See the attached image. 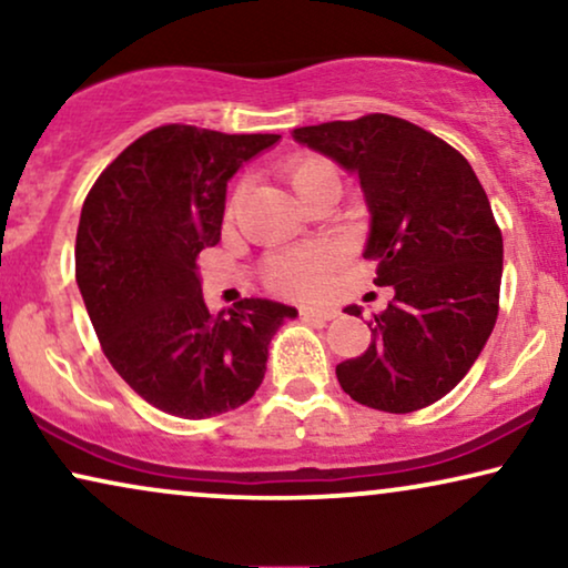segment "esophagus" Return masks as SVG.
<instances>
[{
	"label": "esophagus",
	"instance_id": "1",
	"mask_svg": "<svg viewBox=\"0 0 568 568\" xmlns=\"http://www.w3.org/2000/svg\"><path fill=\"white\" fill-rule=\"evenodd\" d=\"M300 315H302V321H307V323H325V321H333L338 313L333 307L305 305V307H300Z\"/></svg>",
	"mask_w": 568,
	"mask_h": 568
}]
</instances>
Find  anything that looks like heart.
Here are the masks:
<instances>
[{"mask_svg":"<svg viewBox=\"0 0 568 568\" xmlns=\"http://www.w3.org/2000/svg\"><path fill=\"white\" fill-rule=\"evenodd\" d=\"M284 178L297 193L300 201H305L317 185L325 181H338V170L331 160L321 158V154H294L284 162ZM243 199V185L232 191L227 201V212L235 214ZM333 268V253L328 247H302V251L278 253L268 263V282L276 290L290 294H315L325 286Z\"/></svg>","mask_w":568,"mask_h":568,"instance_id":"heart-1","label":"heart"}]
</instances>
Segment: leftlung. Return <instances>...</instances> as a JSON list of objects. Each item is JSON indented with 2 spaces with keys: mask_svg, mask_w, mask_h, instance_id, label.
Wrapping results in <instances>:
<instances>
[{
  "mask_svg": "<svg viewBox=\"0 0 568 568\" xmlns=\"http://www.w3.org/2000/svg\"><path fill=\"white\" fill-rule=\"evenodd\" d=\"M292 136L359 175L372 214L364 258L395 292L372 317L367 352L336 367L341 387L387 414L432 406L468 375L499 315L504 243L484 185L445 139L387 113Z\"/></svg>",
  "mask_w": 568,
  "mask_h": 568,
  "instance_id": "left-lung-1",
  "label": "left lung"
}]
</instances>
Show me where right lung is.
<instances>
[{
    "label": "right lung",
    "instance_id": "1",
    "mask_svg": "<svg viewBox=\"0 0 568 568\" xmlns=\"http://www.w3.org/2000/svg\"><path fill=\"white\" fill-rule=\"evenodd\" d=\"M278 134L168 123L131 142L82 204L74 274L113 369L150 406L209 418L253 398L268 344L297 310L240 300L212 313L199 253L220 243L227 181Z\"/></svg>",
    "mask_w": 568,
    "mask_h": 568
}]
</instances>
